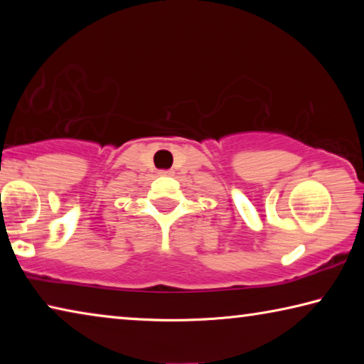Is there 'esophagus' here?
<instances>
[{"mask_svg":"<svg viewBox=\"0 0 364 364\" xmlns=\"http://www.w3.org/2000/svg\"><path fill=\"white\" fill-rule=\"evenodd\" d=\"M160 173H162V175H171V173H173V171H171V170H162V171H160Z\"/></svg>","mask_w":364,"mask_h":364,"instance_id":"esophagus-1","label":"esophagus"}]
</instances>
